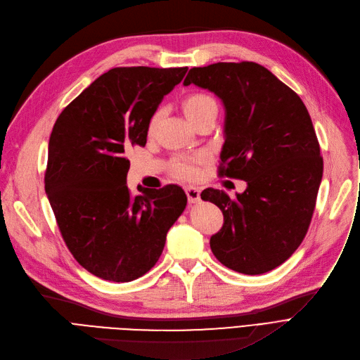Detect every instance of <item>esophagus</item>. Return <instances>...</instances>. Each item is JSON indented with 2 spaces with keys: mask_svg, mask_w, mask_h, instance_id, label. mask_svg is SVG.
Here are the masks:
<instances>
[{
  "mask_svg": "<svg viewBox=\"0 0 360 360\" xmlns=\"http://www.w3.org/2000/svg\"><path fill=\"white\" fill-rule=\"evenodd\" d=\"M186 195L190 203L200 202V190L198 187H193V186L186 187Z\"/></svg>",
  "mask_w": 360,
  "mask_h": 360,
  "instance_id": "esophagus-1",
  "label": "esophagus"
}]
</instances>
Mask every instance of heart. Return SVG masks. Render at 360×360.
<instances>
[{"label": "heart", "instance_id": "heart-1", "mask_svg": "<svg viewBox=\"0 0 360 360\" xmlns=\"http://www.w3.org/2000/svg\"><path fill=\"white\" fill-rule=\"evenodd\" d=\"M209 109H217V103L212 97H209V96L202 94V93L190 94L183 101V110H184V113H186V116L190 122H193L198 116H200L202 113H205ZM160 117H161V110H157L151 116L150 123H148V129H150V132L155 128L157 123L160 122ZM173 172L179 177L193 179L196 176L195 160H192V158H177L173 162Z\"/></svg>", "mask_w": 360, "mask_h": 360}]
</instances>
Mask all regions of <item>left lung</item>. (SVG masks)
Here are the masks:
<instances>
[{
  "mask_svg": "<svg viewBox=\"0 0 360 360\" xmlns=\"http://www.w3.org/2000/svg\"><path fill=\"white\" fill-rule=\"evenodd\" d=\"M214 93L225 110L219 173L247 181L231 199L209 187L224 225L210 250L228 269L262 274L285 263L302 243L323 179L320 145L300 96L256 62L192 68L183 86Z\"/></svg>",
  "mask_w": 360,
  "mask_h": 360,
  "instance_id": "left-lung-1",
  "label": "left lung"
}]
</instances>
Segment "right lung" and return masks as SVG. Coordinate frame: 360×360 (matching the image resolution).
Segmentation results:
<instances>
[{
  "label": "right lung",
  "mask_w": 360,
  "mask_h": 360,
  "mask_svg": "<svg viewBox=\"0 0 360 360\" xmlns=\"http://www.w3.org/2000/svg\"><path fill=\"white\" fill-rule=\"evenodd\" d=\"M184 68L129 67L100 75L62 110L49 138L45 190L75 260L110 282L135 281L154 267L167 232L187 205L176 184L126 186L131 146H145L148 123Z\"/></svg>",
  "instance_id": "right-lung-1"
}]
</instances>
